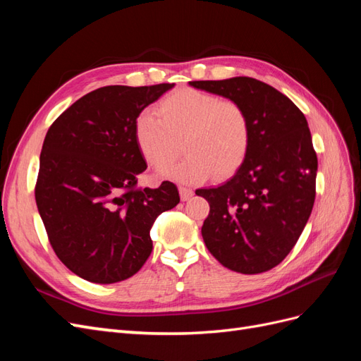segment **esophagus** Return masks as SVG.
Listing matches in <instances>:
<instances>
[{
	"label": "esophagus",
	"mask_w": 361,
	"mask_h": 361,
	"mask_svg": "<svg viewBox=\"0 0 361 361\" xmlns=\"http://www.w3.org/2000/svg\"><path fill=\"white\" fill-rule=\"evenodd\" d=\"M179 194H180V199L182 202H187L192 197L194 191L191 188H187V187H179Z\"/></svg>",
	"instance_id": "1"
}]
</instances>
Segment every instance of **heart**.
<instances>
[{"mask_svg": "<svg viewBox=\"0 0 361 361\" xmlns=\"http://www.w3.org/2000/svg\"><path fill=\"white\" fill-rule=\"evenodd\" d=\"M158 113L143 111L135 123L137 145L145 159L164 169L176 158L179 138L187 155L161 171V176L195 183L212 174L223 179L244 162L250 147L251 125L247 111L233 101L212 93L182 89L158 105Z\"/></svg>", "mask_w": 361, "mask_h": 361, "instance_id": "heart-1", "label": "heart"}]
</instances>
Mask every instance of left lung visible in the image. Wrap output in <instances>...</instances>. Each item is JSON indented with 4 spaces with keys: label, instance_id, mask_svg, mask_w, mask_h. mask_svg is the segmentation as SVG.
<instances>
[{
    "label": "left lung",
    "instance_id": "8db88e82",
    "mask_svg": "<svg viewBox=\"0 0 361 361\" xmlns=\"http://www.w3.org/2000/svg\"><path fill=\"white\" fill-rule=\"evenodd\" d=\"M190 85L238 102L251 125L241 167L220 187L195 191L211 206L203 241L223 267L265 272L289 255L312 214L318 158L307 120L288 96L248 76Z\"/></svg>",
    "mask_w": 361,
    "mask_h": 361
}]
</instances>
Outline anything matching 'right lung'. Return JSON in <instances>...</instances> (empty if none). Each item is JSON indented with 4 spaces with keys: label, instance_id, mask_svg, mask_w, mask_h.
I'll list each match as a JSON object with an SVG mask.
<instances>
[{
    "label": "right lung",
    "instance_id": "right-lung-1",
    "mask_svg": "<svg viewBox=\"0 0 361 361\" xmlns=\"http://www.w3.org/2000/svg\"><path fill=\"white\" fill-rule=\"evenodd\" d=\"M173 87H101L48 129L37 209L59 259L87 281L111 285L133 277L152 253V224L180 200L169 180L135 190L137 176L147 169L135 138L137 118Z\"/></svg>",
    "mask_w": 361,
    "mask_h": 361
}]
</instances>
